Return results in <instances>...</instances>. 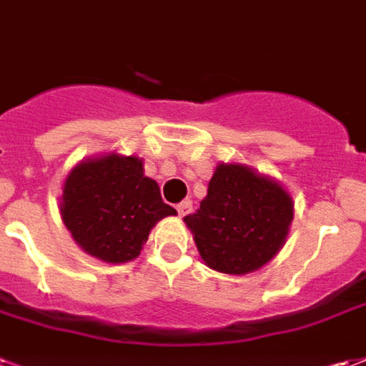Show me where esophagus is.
I'll return each instance as SVG.
<instances>
[{"label": "esophagus", "instance_id": "1", "mask_svg": "<svg viewBox=\"0 0 366 366\" xmlns=\"http://www.w3.org/2000/svg\"><path fill=\"white\" fill-rule=\"evenodd\" d=\"M191 209H193V203H191V201H183V203H179L177 204L179 217H187L189 212H191Z\"/></svg>", "mask_w": 366, "mask_h": 366}]
</instances>
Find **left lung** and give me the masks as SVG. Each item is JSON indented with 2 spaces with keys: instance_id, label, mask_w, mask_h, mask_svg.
Masks as SVG:
<instances>
[{
  "instance_id": "1",
  "label": "left lung",
  "mask_w": 366,
  "mask_h": 366,
  "mask_svg": "<svg viewBox=\"0 0 366 366\" xmlns=\"http://www.w3.org/2000/svg\"><path fill=\"white\" fill-rule=\"evenodd\" d=\"M183 220L209 268L244 276L286 244L294 201L276 179L242 163H219L201 209Z\"/></svg>"
}]
</instances>
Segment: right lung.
Wrapping results in <instances>:
<instances>
[{
  "label": "right lung",
  "mask_w": 366,
  "mask_h": 366,
  "mask_svg": "<svg viewBox=\"0 0 366 366\" xmlns=\"http://www.w3.org/2000/svg\"><path fill=\"white\" fill-rule=\"evenodd\" d=\"M61 219L72 240L108 264L136 260L155 224L177 211L144 175V159L116 152L88 157L66 175Z\"/></svg>",
  "instance_id": "1"
}]
</instances>
